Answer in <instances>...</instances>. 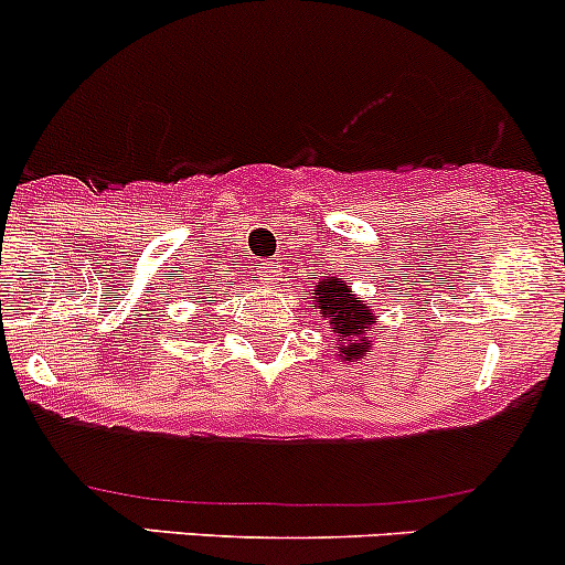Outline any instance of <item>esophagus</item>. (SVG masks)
Segmentation results:
<instances>
[{"mask_svg":"<svg viewBox=\"0 0 565 565\" xmlns=\"http://www.w3.org/2000/svg\"><path fill=\"white\" fill-rule=\"evenodd\" d=\"M277 275H280V271H277V264H271V260H266V264H260V280L275 282Z\"/></svg>","mask_w":565,"mask_h":565,"instance_id":"34e87169","label":"esophagus"}]
</instances>
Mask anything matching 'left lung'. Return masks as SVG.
I'll return each instance as SVG.
<instances>
[{
	"label": "left lung",
	"mask_w": 565,
	"mask_h": 565,
	"mask_svg": "<svg viewBox=\"0 0 565 565\" xmlns=\"http://www.w3.org/2000/svg\"><path fill=\"white\" fill-rule=\"evenodd\" d=\"M312 310L321 312L323 323L337 337V359L345 364H362L372 351V329H377L375 310H370L342 277H326L316 282Z\"/></svg>",
	"instance_id": "left-lung-1"
}]
</instances>
